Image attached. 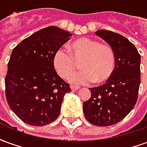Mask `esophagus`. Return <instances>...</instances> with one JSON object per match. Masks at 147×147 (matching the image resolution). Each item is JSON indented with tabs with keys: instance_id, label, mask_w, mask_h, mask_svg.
Instances as JSON below:
<instances>
[{
	"instance_id": "esophagus-1",
	"label": "esophagus",
	"mask_w": 147,
	"mask_h": 147,
	"mask_svg": "<svg viewBox=\"0 0 147 147\" xmlns=\"http://www.w3.org/2000/svg\"><path fill=\"white\" fill-rule=\"evenodd\" d=\"M70 87H71V90H77L80 89V87H79V86H73V85H71Z\"/></svg>"
}]
</instances>
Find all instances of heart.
I'll use <instances>...</instances> for the list:
<instances>
[{"label": "heart", "instance_id": "1", "mask_svg": "<svg viewBox=\"0 0 147 147\" xmlns=\"http://www.w3.org/2000/svg\"><path fill=\"white\" fill-rule=\"evenodd\" d=\"M70 50L69 53L59 48L53 54V67L61 78L69 76L76 67L75 61L80 59L82 70L72 74L68 78L69 82L85 85L103 83L110 78L115 68V54L109 45L89 38H80L71 44Z\"/></svg>", "mask_w": 147, "mask_h": 147}]
</instances>
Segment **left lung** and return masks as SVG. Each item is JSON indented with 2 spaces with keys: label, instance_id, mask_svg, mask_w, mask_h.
Wrapping results in <instances>:
<instances>
[{
  "label": "left lung",
  "instance_id": "8db88e82",
  "mask_svg": "<svg viewBox=\"0 0 147 147\" xmlns=\"http://www.w3.org/2000/svg\"><path fill=\"white\" fill-rule=\"evenodd\" d=\"M95 34L113 49L115 68L105 84L89 88L91 96L83 102V113L90 123L106 127L123 120L136 105L141 80V57L123 35L105 30Z\"/></svg>",
  "mask_w": 147,
  "mask_h": 147
}]
</instances>
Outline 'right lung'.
I'll return each mask as SVG.
<instances>
[{"mask_svg": "<svg viewBox=\"0 0 147 147\" xmlns=\"http://www.w3.org/2000/svg\"><path fill=\"white\" fill-rule=\"evenodd\" d=\"M71 36L54 26L24 39L11 52L5 76V95L11 109L32 126H44L57 119L69 84L53 67L55 51Z\"/></svg>", "mask_w": 147, "mask_h": 147, "instance_id": "obj_1", "label": "right lung"}]
</instances>
